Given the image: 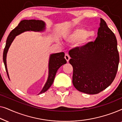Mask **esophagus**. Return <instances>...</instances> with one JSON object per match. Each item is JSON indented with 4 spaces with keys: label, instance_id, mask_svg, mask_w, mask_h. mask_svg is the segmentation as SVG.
Masks as SVG:
<instances>
[{
    "label": "esophagus",
    "instance_id": "obj_1",
    "mask_svg": "<svg viewBox=\"0 0 122 122\" xmlns=\"http://www.w3.org/2000/svg\"><path fill=\"white\" fill-rule=\"evenodd\" d=\"M64 58H65V59H66V61H67V62H68V61H69V59H70V56H69V54H65Z\"/></svg>",
    "mask_w": 122,
    "mask_h": 122
}]
</instances>
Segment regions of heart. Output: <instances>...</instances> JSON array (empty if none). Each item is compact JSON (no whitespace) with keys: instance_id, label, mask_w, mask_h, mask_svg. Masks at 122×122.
I'll return each mask as SVG.
<instances>
[{"instance_id":"b5f03b06","label":"heart","mask_w":122,"mask_h":122,"mask_svg":"<svg viewBox=\"0 0 122 122\" xmlns=\"http://www.w3.org/2000/svg\"><path fill=\"white\" fill-rule=\"evenodd\" d=\"M96 35V31L94 30L89 31L84 28H78L66 36L65 40L70 43H75L81 41L84 44V46L90 41H93Z\"/></svg>"}]
</instances>
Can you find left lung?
I'll use <instances>...</instances> for the list:
<instances>
[{
    "instance_id": "left-lung-1",
    "label": "left lung",
    "mask_w": 122,
    "mask_h": 122,
    "mask_svg": "<svg viewBox=\"0 0 122 122\" xmlns=\"http://www.w3.org/2000/svg\"><path fill=\"white\" fill-rule=\"evenodd\" d=\"M69 54L73 68V84L78 91L98 94L114 81L119 62L117 41L102 18L94 42L74 48Z\"/></svg>"
}]
</instances>
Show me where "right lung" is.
<instances>
[{"instance_id":"add662e5","label":"right lung","mask_w":122,"mask_h":122,"mask_svg":"<svg viewBox=\"0 0 122 122\" xmlns=\"http://www.w3.org/2000/svg\"><path fill=\"white\" fill-rule=\"evenodd\" d=\"M46 23L43 20H23L19 23L18 25L14 28L10 33L6 41V44L3 51V62L7 73L9 79L8 74L7 66H6V56L9 48L14 41L16 36L27 31H33L36 32H43L45 31ZM64 53L61 52L54 53L50 55L49 63H48V77L44 87L43 88L39 94L44 93L51 87L53 84L58 69L61 66L66 63V60L64 58Z\"/></svg>"}]
</instances>
